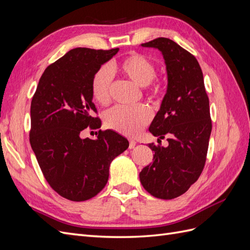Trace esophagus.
Returning <instances> with one entry per match:
<instances>
[{"label":"esophagus","instance_id":"esophagus-1","mask_svg":"<svg viewBox=\"0 0 250 250\" xmlns=\"http://www.w3.org/2000/svg\"><path fill=\"white\" fill-rule=\"evenodd\" d=\"M135 144H137V142H135L134 140H129V149H132V148H134Z\"/></svg>","mask_w":250,"mask_h":250}]
</instances>
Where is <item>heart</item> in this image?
<instances>
[{"label": "heart", "mask_w": 250, "mask_h": 250, "mask_svg": "<svg viewBox=\"0 0 250 250\" xmlns=\"http://www.w3.org/2000/svg\"><path fill=\"white\" fill-rule=\"evenodd\" d=\"M118 70L126 78L147 88V95L151 98H160L165 94L163 82H153L156 66L152 60L138 52L124 57L118 63ZM112 74L107 65L97 70L92 79V95L100 104H107L110 100ZM152 115L146 105H139L132 108L115 106L104 116V123L109 129L127 137H135L151 121Z\"/></svg>", "instance_id": "obj_1"}]
</instances>
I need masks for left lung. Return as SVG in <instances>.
Here are the masks:
<instances>
[{"label":"left lung","mask_w":250,"mask_h":250,"mask_svg":"<svg viewBox=\"0 0 250 250\" xmlns=\"http://www.w3.org/2000/svg\"><path fill=\"white\" fill-rule=\"evenodd\" d=\"M162 51L168 89L150 125L154 137H168V147H149L153 162L140 173L141 184L156 198L173 199L197 181L207 161L211 131L209 101L201 67L193 54L166 37L142 43ZM160 141V140H158Z\"/></svg>","instance_id":"left-lung-1"}]
</instances>
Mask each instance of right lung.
<instances>
[{"label":"right lung","instance_id":"obj_1","mask_svg":"<svg viewBox=\"0 0 250 250\" xmlns=\"http://www.w3.org/2000/svg\"><path fill=\"white\" fill-rule=\"evenodd\" d=\"M119 48H76L42 73L30 108V145L50 187L71 201H85L106 186L109 165L129 146L122 135L99 130L97 139H81L86 128L98 129L92 79Z\"/></svg>","mask_w":250,"mask_h":250}]
</instances>
